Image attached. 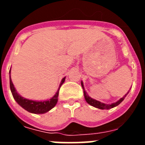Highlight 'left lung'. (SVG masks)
I'll return each instance as SVG.
<instances>
[{"mask_svg": "<svg viewBox=\"0 0 145 145\" xmlns=\"http://www.w3.org/2000/svg\"><path fill=\"white\" fill-rule=\"evenodd\" d=\"M81 86L82 87H83V88H84V97H85V99L86 101V102L88 104H89L90 105L93 106V107H97V108H99V109H101V110H108V109H111V108H113V107H116V106H118V105H120L121 102L123 101L124 98H125V97H126V95H127L128 93H129V92H128L127 93H125V96L124 97H123L122 98L120 99L118 102H115V103H112L111 104V105H107V104H105V103H102V102H100L99 101H97L96 100V99H93L91 98L86 93V92L85 91V90H84V84H83V82H81Z\"/></svg>", "mask_w": 145, "mask_h": 145, "instance_id": "1", "label": "left lung"}]
</instances>
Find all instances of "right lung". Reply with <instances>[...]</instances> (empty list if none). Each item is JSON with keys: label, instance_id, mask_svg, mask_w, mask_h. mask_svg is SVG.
I'll list each match as a JSON object with an SVG mask.
<instances>
[{"label": "right lung", "instance_id": "obj_1", "mask_svg": "<svg viewBox=\"0 0 145 145\" xmlns=\"http://www.w3.org/2000/svg\"><path fill=\"white\" fill-rule=\"evenodd\" d=\"M11 72V70L9 71V73ZM65 80V77L61 80V84L59 85V88L58 91L56 93L54 96L52 98L46 101H43V102H38V101H33L29 100L27 99H25L20 96L17 91L15 89L14 84H13L12 81L11 79V75H10V88H11V91L12 93V95L14 97L16 102H17L22 108L26 110L28 112H31V113L35 114H43L46 113V112H48L50 110H52L54 107L57 103L58 101V96H59V88L62 85L64 82Z\"/></svg>", "mask_w": 145, "mask_h": 145}]
</instances>
